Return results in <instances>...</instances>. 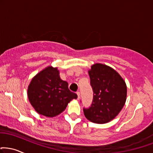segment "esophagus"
Instances as JSON below:
<instances>
[{
    "label": "esophagus",
    "mask_w": 153,
    "mask_h": 153,
    "mask_svg": "<svg viewBox=\"0 0 153 153\" xmlns=\"http://www.w3.org/2000/svg\"><path fill=\"white\" fill-rule=\"evenodd\" d=\"M77 95H78V99H80V92H77Z\"/></svg>",
    "instance_id": "esophagus-1"
}]
</instances>
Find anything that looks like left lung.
<instances>
[{
    "instance_id": "obj_1",
    "label": "left lung",
    "mask_w": 153,
    "mask_h": 153,
    "mask_svg": "<svg viewBox=\"0 0 153 153\" xmlns=\"http://www.w3.org/2000/svg\"><path fill=\"white\" fill-rule=\"evenodd\" d=\"M93 91L91 106L83 109L88 120L105 124L113 120L126 103L127 85L117 72L110 66L95 63L88 71Z\"/></svg>"
}]
</instances>
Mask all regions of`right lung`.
Listing matches in <instances>:
<instances>
[{
	"mask_svg": "<svg viewBox=\"0 0 153 153\" xmlns=\"http://www.w3.org/2000/svg\"><path fill=\"white\" fill-rule=\"evenodd\" d=\"M27 97L40 115L48 117L58 115L78 95L68 89V83L60 77L58 68L48 67L37 73L27 87Z\"/></svg>",
	"mask_w": 153,
	"mask_h": 153,
	"instance_id": "right-lung-1",
	"label": "right lung"
}]
</instances>
